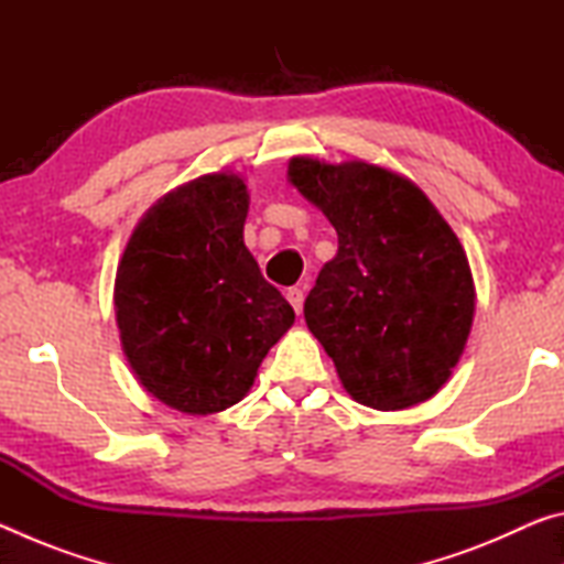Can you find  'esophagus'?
<instances>
[{"label": "esophagus", "mask_w": 564, "mask_h": 564, "mask_svg": "<svg viewBox=\"0 0 564 564\" xmlns=\"http://www.w3.org/2000/svg\"><path fill=\"white\" fill-rule=\"evenodd\" d=\"M285 299H289V303L293 305V311H295V313H301V311H303V299H305V293H303V289H299V285H293V289L285 291Z\"/></svg>", "instance_id": "1"}]
</instances>
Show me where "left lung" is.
I'll use <instances>...</instances> for the list:
<instances>
[{
  "instance_id": "left-lung-1",
  "label": "left lung",
  "mask_w": 564,
  "mask_h": 564,
  "mask_svg": "<svg viewBox=\"0 0 564 564\" xmlns=\"http://www.w3.org/2000/svg\"><path fill=\"white\" fill-rule=\"evenodd\" d=\"M289 176L338 234L303 316L343 388L376 410L433 398L460 360L475 313L453 228L413 181L366 161L295 156Z\"/></svg>"
}]
</instances>
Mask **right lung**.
Masks as SVG:
<instances>
[{
  "label": "right lung",
  "mask_w": 564,
  "mask_h": 564,
  "mask_svg": "<svg viewBox=\"0 0 564 564\" xmlns=\"http://www.w3.org/2000/svg\"><path fill=\"white\" fill-rule=\"evenodd\" d=\"M246 184L208 174L133 228L117 271V323L133 373L188 415L241 400L295 313L243 246Z\"/></svg>",
  "instance_id": "right-lung-1"
}]
</instances>
